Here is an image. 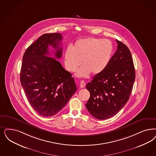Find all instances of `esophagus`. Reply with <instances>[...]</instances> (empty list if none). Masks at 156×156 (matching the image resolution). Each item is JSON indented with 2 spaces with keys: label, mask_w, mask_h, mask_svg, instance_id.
<instances>
[{
  "label": "esophagus",
  "mask_w": 156,
  "mask_h": 156,
  "mask_svg": "<svg viewBox=\"0 0 156 156\" xmlns=\"http://www.w3.org/2000/svg\"><path fill=\"white\" fill-rule=\"evenodd\" d=\"M80 87H81V88H83V87H85V86H86V83L85 82V81H81V82H80Z\"/></svg>",
  "instance_id": "obj_1"
}]
</instances>
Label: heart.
<instances>
[{"label":"heart","mask_w":156,"mask_h":156,"mask_svg":"<svg viewBox=\"0 0 156 156\" xmlns=\"http://www.w3.org/2000/svg\"><path fill=\"white\" fill-rule=\"evenodd\" d=\"M113 45L108 40L96 37L80 39L72 48L66 49L65 66L70 72H74L82 64L76 75L85 77L89 74L101 73L109 64L113 53Z\"/></svg>","instance_id":"heart-1"}]
</instances>
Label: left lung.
<instances>
[{
  "instance_id": "obj_1",
  "label": "left lung",
  "mask_w": 156,
  "mask_h": 156,
  "mask_svg": "<svg viewBox=\"0 0 156 156\" xmlns=\"http://www.w3.org/2000/svg\"><path fill=\"white\" fill-rule=\"evenodd\" d=\"M118 49L106 67L86 85L90 96L86 104L95 118H111L129 101L135 78L134 66L129 48L116 40Z\"/></svg>"
}]
</instances>
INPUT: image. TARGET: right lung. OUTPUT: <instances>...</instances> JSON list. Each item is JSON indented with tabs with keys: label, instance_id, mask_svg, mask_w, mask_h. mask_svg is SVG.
Listing matches in <instances>:
<instances>
[{
	"label": "right lung",
	"instance_id": "right-lung-1",
	"mask_svg": "<svg viewBox=\"0 0 156 156\" xmlns=\"http://www.w3.org/2000/svg\"><path fill=\"white\" fill-rule=\"evenodd\" d=\"M60 33L44 34L26 50L22 58L20 81L27 100L40 115L49 117L60 111L76 91L70 72L59 61L62 56ZM55 50V58L48 47Z\"/></svg>",
	"mask_w": 156,
	"mask_h": 156
}]
</instances>
